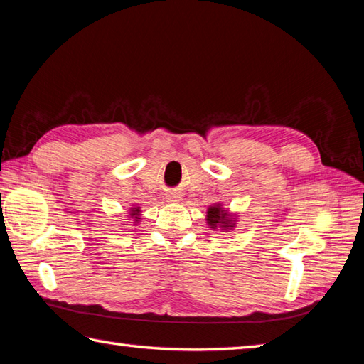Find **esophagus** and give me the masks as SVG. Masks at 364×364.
Here are the masks:
<instances>
[{"mask_svg": "<svg viewBox=\"0 0 364 364\" xmlns=\"http://www.w3.org/2000/svg\"><path fill=\"white\" fill-rule=\"evenodd\" d=\"M168 197H170V200H172V202H178V200H180V196H178V194H172Z\"/></svg>", "mask_w": 364, "mask_h": 364, "instance_id": "34e87169", "label": "esophagus"}]
</instances>
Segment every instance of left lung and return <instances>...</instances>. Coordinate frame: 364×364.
I'll return each instance as SVG.
<instances>
[{"instance_id": "1", "label": "left lung", "mask_w": 364, "mask_h": 364, "mask_svg": "<svg viewBox=\"0 0 364 364\" xmlns=\"http://www.w3.org/2000/svg\"><path fill=\"white\" fill-rule=\"evenodd\" d=\"M206 223L213 230H231L236 225V215L230 214L228 210L222 208V203H214L213 206L208 208Z\"/></svg>"}]
</instances>
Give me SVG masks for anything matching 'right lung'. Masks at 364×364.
<instances>
[{"mask_svg":"<svg viewBox=\"0 0 364 364\" xmlns=\"http://www.w3.org/2000/svg\"><path fill=\"white\" fill-rule=\"evenodd\" d=\"M128 218L133 219V222H131V223H137L139 219H141V206H136V205L131 206Z\"/></svg>","mask_w":364,"mask_h":364,"instance_id":"right-lung-1","label":"right lung"}]
</instances>
